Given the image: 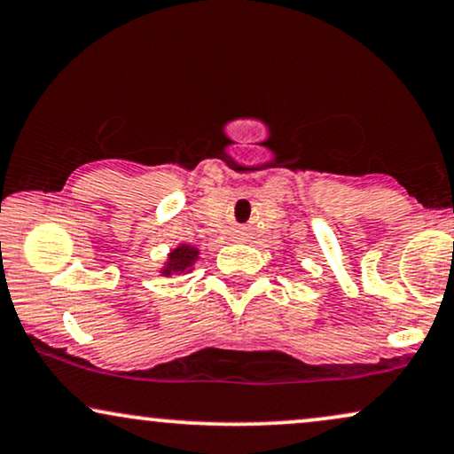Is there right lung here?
Instances as JSON below:
<instances>
[{"label":"right lung","instance_id":"right-lung-1","mask_svg":"<svg viewBox=\"0 0 454 454\" xmlns=\"http://www.w3.org/2000/svg\"><path fill=\"white\" fill-rule=\"evenodd\" d=\"M200 260V249L191 243H180L174 249H169L168 257H165L163 266L159 268L160 277H184V274L192 272L194 263Z\"/></svg>","mask_w":454,"mask_h":454}]
</instances>
